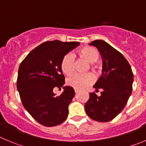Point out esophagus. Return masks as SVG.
I'll use <instances>...</instances> for the list:
<instances>
[{
	"label": "esophagus",
	"mask_w": 146,
	"mask_h": 146,
	"mask_svg": "<svg viewBox=\"0 0 146 146\" xmlns=\"http://www.w3.org/2000/svg\"><path fill=\"white\" fill-rule=\"evenodd\" d=\"M74 92H75V93H76V94H78V92H79V91H78V90L75 89V90H74Z\"/></svg>",
	"instance_id": "34e87169"
}]
</instances>
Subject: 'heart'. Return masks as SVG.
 Returning a JSON list of instances; mask_svg holds the SVG:
<instances>
[{
  "mask_svg": "<svg viewBox=\"0 0 146 146\" xmlns=\"http://www.w3.org/2000/svg\"><path fill=\"white\" fill-rule=\"evenodd\" d=\"M79 54L90 63L96 62L99 60V54L97 50L93 47H86L79 50ZM60 68L65 74L70 75L74 71V59L72 54L68 53L64 55L60 62ZM93 70L94 68L93 67ZM94 76L92 73L85 74L76 73L67 78L66 83L69 86L76 90H83L94 82Z\"/></svg>",
  "mask_w": 146,
  "mask_h": 146,
  "instance_id": "heart-1",
  "label": "heart"
}]
</instances>
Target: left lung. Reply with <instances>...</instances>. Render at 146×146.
I'll use <instances>...</instances> for the list:
<instances>
[{"label": "left lung", "instance_id": "obj_1", "mask_svg": "<svg viewBox=\"0 0 146 146\" xmlns=\"http://www.w3.org/2000/svg\"><path fill=\"white\" fill-rule=\"evenodd\" d=\"M90 45L98 48L103 60L102 75L94 87L100 96L89 94L85 104L87 115L101 122L112 120L126 105L133 90V73L131 67L121 52L103 40H94Z\"/></svg>", "mask_w": 146, "mask_h": 146}]
</instances>
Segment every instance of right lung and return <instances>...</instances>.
<instances>
[{
  "instance_id": "obj_1",
  "label": "right lung",
  "mask_w": 146,
  "mask_h": 146,
  "mask_svg": "<svg viewBox=\"0 0 146 146\" xmlns=\"http://www.w3.org/2000/svg\"><path fill=\"white\" fill-rule=\"evenodd\" d=\"M79 44L78 42L47 41L30 52L20 64L17 89L21 102L31 116L41 125L56 126L68 117L74 90L65 86L64 92L56 96L53 88H61L65 84L61 60Z\"/></svg>"
}]
</instances>
